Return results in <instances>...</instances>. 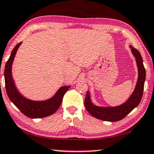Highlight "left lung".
<instances>
[{
  "label": "left lung",
  "mask_w": 154,
  "mask_h": 154,
  "mask_svg": "<svg viewBox=\"0 0 154 154\" xmlns=\"http://www.w3.org/2000/svg\"><path fill=\"white\" fill-rule=\"evenodd\" d=\"M130 48H131L132 53L136 58L138 72H139L138 80L134 92L126 102L121 105L101 107L94 105L92 103L90 93L88 91L85 98V106L90 115L96 118L107 122L119 121L124 119L128 114L130 113L135 107H137L141 100L146 77L145 69L143 66V58L139 51L131 46H130Z\"/></svg>",
  "instance_id": "left-lung-1"
}]
</instances>
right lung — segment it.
<instances>
[{
    "label": "right lung",
    "mask_w": 154,
    "mask_h": 154,
    "mask_svg": "<svg viewBox=\"0 0 154 154\" xmlns=\"http://www.w3.org/2000/svg\"><path fill=\"white\" fill-rule=\"evenodd\" d=\"M22 42L15 45L5 68V82L7 96L22 113L30 118H42L55 113L62 104L64 94L70 86H62L53 97L43 101H34L25 98L18 92L12 77V64L18 48Z\"/></svg>",
    "instance_id": "obj_1"
}]
</instances>
